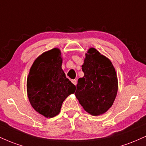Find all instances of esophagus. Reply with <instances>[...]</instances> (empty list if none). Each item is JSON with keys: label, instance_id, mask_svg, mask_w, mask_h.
Returning a JSON list of instances; mask_svg holds the SVG:
<instances>
[{"label": "esophagus", "instance_id": "1", "mask_svg": "<svg viewBox=\"0 0 146 146\" xmlns=\"http://www.w3.org/2000/svg\"><path fill=\"white\" fill-rule=\"evenodd\" d=\"M72 83L74 85H75V86H76V84H77V82H77V80H72Z\"/></svg>", "mask_w": 146, "mask_h": 146}]
</instances>
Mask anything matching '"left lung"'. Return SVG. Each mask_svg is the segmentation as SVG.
I'll return each instance as SVG.
<instances>
[{"label":"left lung","mask_w":146,"mask_h":146,"mask_svg":"<svg viewBox=\"0 0 146 146\" xmlns=\"http://www.w3.org/2000/svg\"><path fill=\"white\" fill-rule=\"evenodd\" d=\"M86 53L84 78L78 79L75 95L87 113L98 116L113 105L118 90L117 73L110 60L95 48Z\"/></svg>","instance_id":"1"}]
</instances>
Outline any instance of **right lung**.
Instances as JSON below:
<instances>
[{"label": "right lung", "mask_w": 146, "mask_h": 146, "mask_svg": "<svg viewBox=\"0 0 146 146\" xmlns=\"http://www.w3.org/2000/svg\"><path fill=\"white\" fill-rule=\"evenodd\" d=\"M62 63L60 50L54 48L36 58L27 77V90L30 104L47 118L58 115L65 99L76 89L66 78Z\"/></svg>", "instance_id": "obj_1"}]
</instances>
